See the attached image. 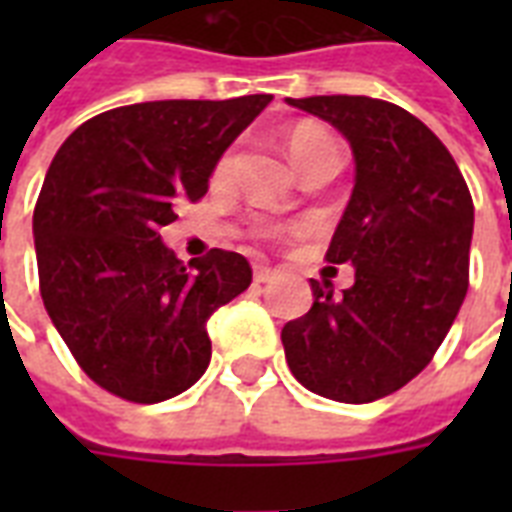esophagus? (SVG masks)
Segmentation results:
<instances>
[{
    "mask_svg": "<svg viewBox=\"0 0 512 512\" xmlns=\"http://www.w3.org/2000/svg\"><path fill=\"white\" fill-rule=\"evenodd\" d=\"M279 279V271L276 268H268V265H255V284H271V281Z\"/></svg>",
    "mask_w": 512,
    "mask_h": 512,
    "instance_id": "esophagus-1",
    "label": "esophagus"
}]
</instances>
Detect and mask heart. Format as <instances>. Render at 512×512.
Instances as JSON below:
<instances>
[{
  "instance_id": "heart-1",
  "label": "heart",
  "mask_w": 512,
  "mask_h": 512,
  "mask_svg": "<svg viewBox=\"0 0 512 512\" xmlns=\"http://www.w3.org/2000/svg\"><path fill=\"white\" fill-rule=\"evenodd\" d=\"M287 148H289V156H292V162H295V167L300 170L311 156L321 154V151H327V148H337L335 140L329 138L327 132L321 130V127H313V124H300V127H295V130L289 132L287 138ZM228 164H231V159L228 156H223L220 159V164H217V175H223L225 170H228Z\"/></svg>"
}]
</instances>
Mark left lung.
Masks as SVG:
<instances>
[{
	"instance_id": "8db88e82",
	"label": "left lung",
	"mask_w": 512,
	"mask_h": 512,
	"mask_svg": "<svg viewBox=\"0 0 512 512\" xmlns=\"http://www.w3.org/2000/svg\"><path fill=\"white\" fill-rule=\"evenodd\" d=\"M350 143L356 177L329 263L353 287L311 279L313 305L281 329L300 385L342 404H369L430 364L468 292L473 199L460 167L425 124L364 95L287 98Z\"/></svg>"
}]
</instances>
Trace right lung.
Here are the masks:
<instances>
[{
  "label": "right lung",
  "instance_id": "obj_1",
  "mask_svg": "<svg viewBox=\"0 0 512 512\" xmlns=\"http://www.w3.org/2000/svg\"><path fill=\"white\" fill-rule=\"evenodd\" d=\"M273 95L151 100L92 116L58 148L34 209L44 308L90 380L135 404L183 393L207 372L209 316L252 281L239 252L185 268L164 225Z\"/></svg>",
  "mask_w": 512,
  "mask_h": 512
}]
</instances>
